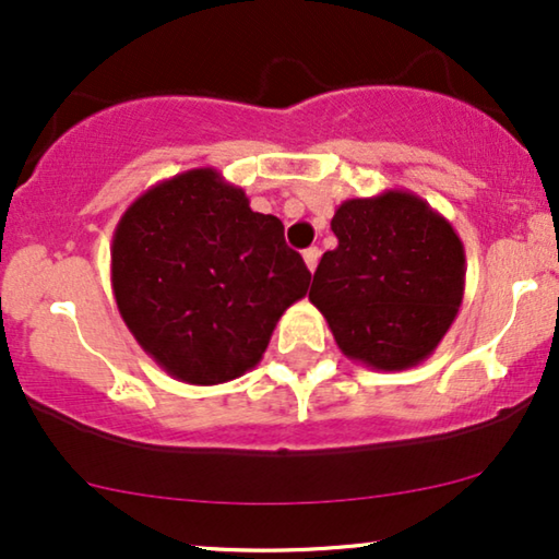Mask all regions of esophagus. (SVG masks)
Segmentation results:
<instances>
[{
	"label": "esophagus",
	"instance_id": "obj_1",
	"mask_svg": "<svg viewBox=\"0 0 559 559\" xmlns=\"http://www.w3.org/2000/svg\"><path fill=\"white\" fill-rule=\"evenodd\" d=\"M302 259H305V264H308V270H310V272H316L318 259H320V251H318L316 247L305 249V251H302Z\"/></svg>",
	"mask_w": 559,
	"mask_h": 559
}]
</instances>
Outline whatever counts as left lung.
Masks as SVG:
<instances>
[{"instance_id":"1","label":"left lung","mask_w":559,"mask_h":559,"mask_svg":"<svg viewBox=\"0 0 559 559\" xmlns=\"http://www.w3.org/2000/svg\"><path fill=\"white\" fill-rule=\"evenodd\" d=\"M338 247L320 259L310 302L350 361L404 371L453 325L465 249L453 224L409 190L350 198L335 209Z\"/></svg>"}]
</instances>
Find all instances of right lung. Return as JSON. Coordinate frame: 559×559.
I'll return each mask as SVG.
<instances>
[{"label": "right lung", "instance_id": "1", "mask_svg": "<svg viewBox=\"0 0 559 559\" xmlns=\"http://www.w3.org/2000/svg\"><path fill=\"white\" fill-rule=\"evenodd\" d=\"M310 272L277 216L249 209L213 167L157 182L114 228L111 287L144 354L186 384H224L262 361Z\"/></svg>", "mask_w": 559, "mask_h": 559}]
</instances>
